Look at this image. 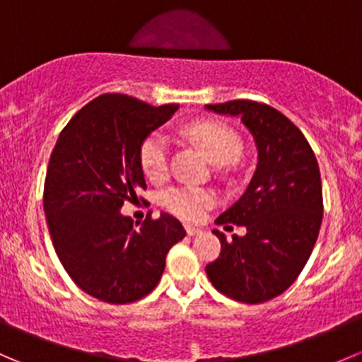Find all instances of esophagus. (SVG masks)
<instances>
[{"instance_id": "esophagus-1", "label": "esophagus", "mask_w": 362, "mask_h": 362, "mask_svg": "<svg viewBox=\"0 0 362 362\" xmlns=\"http://www.w3.org/2000/svg\"><path fill=\"white\" fill-rule=\"evenodd\" d=\"M185 233H187L189 236H196V235H202V229L199 228H194V226H185Z\"/></svg>"}]
</instances>
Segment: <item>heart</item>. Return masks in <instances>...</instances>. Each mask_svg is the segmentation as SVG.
<instances>
[{
	"label": "heart",
	"mask_w": 362,
	"mask_h": 362,
	"mask_svg": "<svg viewBox=\"0 0 362 362\" xmlns=\"http://www.w3.org/2000/svg\"><path fill=\"white\" fill-rule=\"evenodd\" d=\"M187 136L203 148L208 159L217 166L235 163L242 154V140L228 124L217 120H198L187 127ZM138 159L145 177L160 182L170 173V144L160 133H151L144 138L138 151ZM217 202L211 189L196 185H178L163 194V206L170 214L185 221H199L206 210Z\"/></svg>",
	"instance_id": "b5f03b06"
}]
</instances>
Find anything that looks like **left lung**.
<instances>
[{"instance_id":"1","label":"left lung","mask_w":362,"mask_h":362,"mask_svg":"<svg viewBox=\"0 0 362 362\" xmlns=\"http://www.w3.org/2000/svg\"><path fill=\"white\" fill-rule=\"evenodd\" d=\"M206 108L238 115L259 151L247 191L215 221L245 226L247 235L228 242L214 231L221 254L206 275L218 293L257 305L289 289L312 254L324 210L319 163L305 134L269 105L233 100Z\"/></svg>"}]
</instances>
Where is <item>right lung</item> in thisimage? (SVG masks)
Returning <instances> with one entry per match:
<instances>
[{"mask_svg":"<svg viewBox=\"0 0 362 362\" xmlns=\"http://www.w3.org/2000/svg\"><path fill=\"white\" fill-rule=\"evenodd\" d=\"M177 110L175 103L101 94L69 119L50 154L43 210L52 245L73 282L105 303L126 305L152 293L168 252L185 236L168 214L141 224L120 214L124 202L147 189L140 144Z\"/></svg>","mask_w":362,"mask_h":362,"instance_id":"right-lung-1","label":"right lung"}]
</instances>
